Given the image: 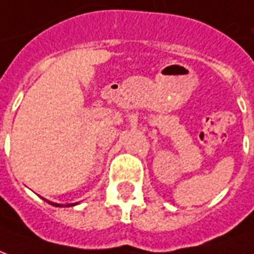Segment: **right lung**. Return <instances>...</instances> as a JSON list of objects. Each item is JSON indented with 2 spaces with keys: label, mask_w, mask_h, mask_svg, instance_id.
Wrapping results in <instances>:
<instances>
[{
  "label": "right lung",
  "mask_w": 254,
  "mask_h": 254,
  "mask_svg": "<svg viewBox=\"0 0 254 254\" xmlns=\"http://www.w3.org/2000/svg\"><path fill=\"white\" fill-rule=\"evenodd\" d=\"M50 204H53V205H55V207H64V205L62 204H57V203H51V201H49ZM70 205H74V204H66L64 205V207H70Z\"/></svg>",
  "instance_id": "1"
}]
</instances>
